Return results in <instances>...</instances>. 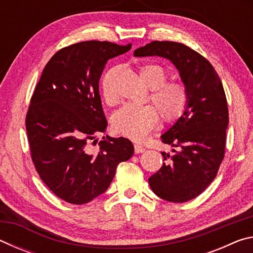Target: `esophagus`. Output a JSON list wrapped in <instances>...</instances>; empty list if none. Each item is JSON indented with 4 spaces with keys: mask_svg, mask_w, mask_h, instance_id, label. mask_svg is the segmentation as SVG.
<instances>
[{
    "mask_svg": "<svg viewBox=\"0 0 253 253\" xmlns=\"http://www.w3.org/2000/svg\"><path fill=\"white\" fill-rule=\"evenodd\" d=\"M134 147H135V153L136 154H139V153H144L145 152V147L143 146V145L135 144Z\"/></svg>",
    "mask_w": 253,
    "mask_h": 253,
    "instance_id": "obj_1",
    "label": "esophagus"
}]
</instances>
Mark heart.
<instances>
[{"label": "heart", "mask_w": 253, "mask_h": 253, "mask_svg": "<svg viewBox=\"0 0 253 253\" xmlns=\"http://www.w3.org/2000/svg\"><path fill=\"white\" fill-rule=\"evenodd\" d=\"M138 77L151 89L149 99L156 106L165 122L172 123L182 116L187 108L190 98L185 84L177 80L165 81V69L155 63L140 67ZM102 96L107 104L113 105L116 102V96L106 80L102 84ZM156 108L151 105L122 107L113 117L115 131L134 140L144 139L160 121Z\"/></svg>", "instance_id": "1"}]
</instances>
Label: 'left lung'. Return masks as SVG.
<instances>
[{
    "label": "left lung",
    "instance_id": "1",
    "mask_svg": "<svg viewBox=\"0 0 253 253\" xmlns=\"http://www.w3.org/2000/svg\"><path fill=\"white\" fill-rule=\"evenodd\" d=\"M134 55L169 60L187 87V108L161 136L163 143L179 149H173L172 155L162 152L164 164L148 178L158 198L187 202L211 184L223 161L229 125L223 84L207 59L178 42L153 41L136 49Z\"/></svg>",
    "mask_w": 253,
    "mask_h": 253
}]
</instances>
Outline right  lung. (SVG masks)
I'll return each instance as SVG.
<instances>
[{
	"label": "right lung",
	"instance_id": "obj_1",
	"mask_svg": "<svg viewBox=\"0 0 253 253\" xmlns=\"http://www.w3.org/2000/svg\"><path fill=\"white\" fill-rule=\"evenodd\" d=\"M130 48L108 41L66 46L46 63L33 92L25 118L32 162L45 185L68 203L84 204L104 193L119 163L134 154L124 137H102L99 147H91L107 127L99 95L102 70Z\"/></svg>",
	"mask_w": 253,
	"mask_h": 253
}]
</instances>
